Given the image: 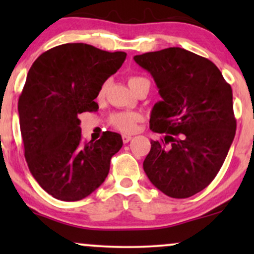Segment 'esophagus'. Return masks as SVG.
I'll use <instances>...</instances> for the list:
<instances>
[{"label": "esophagus", "mask_w": 254, "mask_h": 254, "mask_svg": "<svg viewBox=\"0 0 254 254\" xmlns=\"http://www.w3.org/2000/svg\"><path fill=\"white\" fill-rule=\"evenodd\" d=\"M122 137H123V142H124V143H127V142H130L131 138H132V137H131L130 135H123Z\"/></svg>", "instance_id": "1"}]
</instances>
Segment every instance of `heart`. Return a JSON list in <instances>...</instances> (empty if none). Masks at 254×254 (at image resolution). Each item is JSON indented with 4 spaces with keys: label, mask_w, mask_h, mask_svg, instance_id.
<instances>
[{
    "label": "heart",
    "mask_w": 254,
    "mask_h": 254,
    "mask_svg": "<svg viewBox=\"0 0 254 254\" xmlns=\"http://www.w3.org/2000/svg\"><path fill=\"white\" fill-rule=\"evenodd\" d=\"M147 80V78L142 76H131L129 78V86L132 87L133 84H136L139 81ZM105 88H106V83H104L103 86L99 89V97L104 94ZM141 121V116L136 112H119L115 113L110 119L111 124L115 127H117L118 130L124 131V132H131L136 129V124Z\"/></svg>",
    "instance_id": "heart-1"
}]
</instances>
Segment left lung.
<instances>
[{
  "label": "left lung",
  "instance_id": "1",
  "mask_svg": "<svg viewBox=\"0 0 254 254\" xmlns=\"http://www.w3.org/2000/svg\"><path fill=\"white\" fill-rule=\"evenodd\" d=\"M133 60L150 72L162 98L149 123L164 137L150 142L143 170L167 196H193L214 180L234 139L232 87L211 61L182 48Z\"/></svg>",
  "mask_w": 254,
  "mask_h": 254
}]
</instances>
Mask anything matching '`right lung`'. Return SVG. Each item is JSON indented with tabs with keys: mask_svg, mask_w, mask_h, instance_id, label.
<instances>
[{
	"mask_svg": "<svg viewBox=\"0 0 254 254\" xmlns=\"http://www.w3.org/2000/svg\"><path fill=\"white\" fill-rule=\"evenodd\" d=\"M125 58V52L72 43L45 51L32 64L17 105L25 159L56 199L74 202L97 190L123 145L122 136L111 131L83 142L77 115L98 111L99 89Z\"/></svg>",
	"mask_w": 254,
	"mask_h": 254,
	"instance_id": "right-lung-1",
	"label": "right lung"
}]
</instances>
